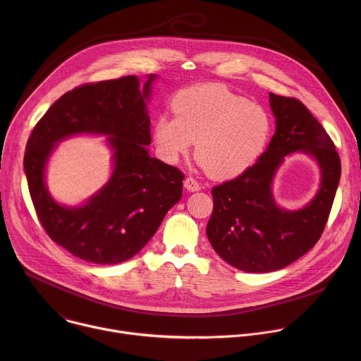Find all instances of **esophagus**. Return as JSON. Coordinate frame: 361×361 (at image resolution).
<instances>
[{"instance_id":"34e87169","label":"esophagus","mask_w":361,"mask_h":361,"mask_svg":"<svg viewBox=\"0 0 361 361\" xmlns=\"http://www.w3.org/2000/svg\"><path fill=\"white\" fill-rule=\"evenodd\" d=\"M184 187L188 190V191H198L201 188V185L198 184L197 180H194L192 177H187L184 180Z\"/></svg>"}]
</instances>
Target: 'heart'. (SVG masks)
Returning <instances> with one entry per match:
<instances>
[{
  "mask_svg": "<svg viewBox=\"0 0 361 361\" xmlns=\"http://www.w3.org/2000/svg\"><path fill=\"white\" fill-rule=\"evenodd\" d=\"M173 110L174 117L161 114L154 121L152 137L160 156L177 163L195 141L200 166L216 180L247 171L270 140V114L220 84L184 90L174 98Z\"/></svg>",
  "mask_w": 361,
  "mask_h": 361,
  "instance_id": "heart-1",
  "label": "heart"
}]
</instances>
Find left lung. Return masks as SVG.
<instances>
[{"instance_id":"left-lung-1","label":"left lung","mask_w":361,"mask_h":361,"mask_svg":"<svg viewBox=\"0 0 361 361\" xmlns=\"http://www.w3.org/2000/svg\"><path fill=\"white\" fill-rule=\"evenodd\" d=\"M276 134L267 149L247 171L216 185L207 237L230 266L247 273L280 270L312 250L329 220L341 176L334 142L323 126L297 98L270 92ZM313 155L322 184L304 209H280L271 192L272 178L290 152Z\"/></svg>"}]
</instances>
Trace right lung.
<instances>
[{"mask_svg": "<svg viewBox=\"0 0 361 361\" xmlns=\"http://www.w3.org/2000/svg\"><path fill=\"white\" fill-rule=\"evenodd\" d=\"M134 75L82 84L60 97L35 124L24 170L37 217L49 238L94 264L130 260L159 230L183 194L184 174L149 156V117ZM104 133L115 154L111 181L81 208H66L43 183L46 160L55 144L74 133Z\"/></svg>", "mask_w": 361, "mask_h": 361, "instance_id": "add662e5", "label": "right lung"}]
</instances>
